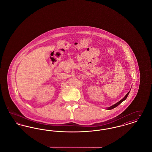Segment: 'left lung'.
Listing matches in <instances>:
<instances>
[{"label":"left lung","mask_w":152,"mask_h":152,"mask_svg":"<svg viewBox=\"0 0 152 152\" xmlns=\"http://www.w3.org/2000/svg\"><path fill=\"white\" fill-rule=\"evenodd\" d=\"M129 92H130V91H129ZM129 92L127 94H126L125 96V97L123 98L122 100H121L120 101H118V102H117L116 104H114V105H113L112 106H111V107H108L107 109H108V110H110V109H112L115 108H116V107H117L118 105H120L123 101H124L125 100H126V99L127 98V97H128V94H129Z\"/></svg>","instance_id":"1"}]
</instances>
